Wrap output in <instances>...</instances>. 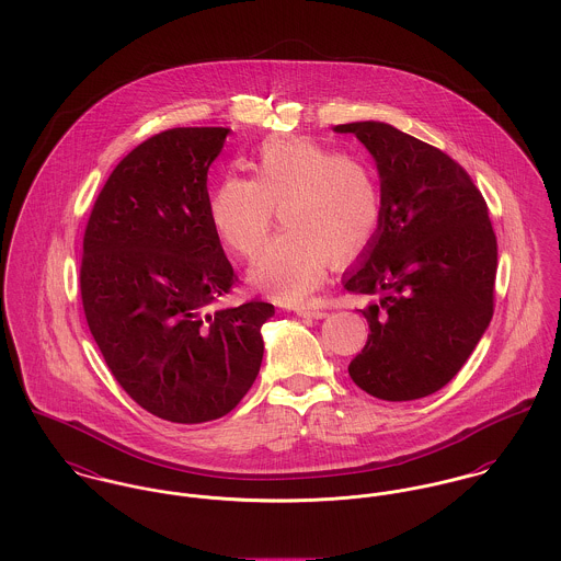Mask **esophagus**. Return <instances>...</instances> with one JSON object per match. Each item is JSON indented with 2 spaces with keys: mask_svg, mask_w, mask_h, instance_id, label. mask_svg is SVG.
Returning a JSON list of instances; mask_svg holds the SVG:
<instances>
[{
  "mask_svg": "<svg viewBox=\"0 0 561 561\" xmlns=\"http://www.w3.org/2000/svg\"><path fill=\"white\" fill-rule=\"evenodd\" d=\"M297 313H299L301 318H316V320H320V318L327 316V311L318 310V308H299Z\"/></svg>",
  "mask_w": 561,
  "mask_h": 561,
  "instance_id": "34e87169",
  "label": "esophagus"
}]
</instances>
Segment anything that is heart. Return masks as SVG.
Listing matches in <instances>:
<instances>
[{
	"label": "heart",
	"mask_w": 561,
	"mask_h": 561,
	"mask_svg": "<svg viewBox=\"0 0 561 561\" xmlns=\"http://www.w3.org/2000/svg\"><path fill=\"white\" fill-rule=\"evenodd\" d=\"M251 179L228 174L213 188L208 217L219 241L241 257L262 245L279 208L284 230L250 266L266 297L299 304L344 262L373 243L382 191L373 168L311 137H268L251 154Z\"/></svg>",
	"instance_id": "heart-1"
}]
</instances>
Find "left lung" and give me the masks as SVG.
<instances>
[{
    "label": "left lung",
    "instance_id": "obj_1",
    "mask_svg": "<svg viewBox=\"0 0 561 561\" xmlns=\"http://www.w3.org/2000/svg\"><path fill=\"white\" fill-rule=\"evenodd\" d=\"M374 157L382 221L344 288L380 299L348 374L374 398L431 396L465 366L495 310L497 237L471 176L443 150L385 123L337 125Z\"/></svg>",
    "mask_w": 561,
    "mask_h": 561
}]
</instances>
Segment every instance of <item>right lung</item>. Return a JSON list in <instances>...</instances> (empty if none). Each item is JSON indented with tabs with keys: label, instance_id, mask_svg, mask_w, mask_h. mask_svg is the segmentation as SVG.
<instances>
[{
	"label": "right lung",
	"instance_id": "1",
	"mask_svg": "<svg viewBox=\"0 0 561 561\" xmlns=\"http://www.w3.org/2000/svg\"><path fill=\"white\" fill-rule=\"evenodd\" d=\"M224 126H179L133 148L83 234L81 301L126 393L174 424L228 415L260 373L264 301L210 310L237 284L208 217V168Z\"/></svg>",
	"mask_w": 561,
	"mask_h": 561
}]
</instances>
